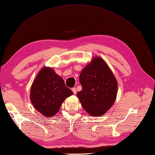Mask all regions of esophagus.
<instances>
[{"label":"esophagus","mask_w":155,"mask_h":155,"mask_svg":"<svg viewBox=\"0 0 155 155\" xmlns=\"http://www.w3.org/2000/svg\"><path fill=\"white\" fill-rule=\"evenodd\" d=\"M71 91H73L74 94H76V93H77L76 88H75V87H73L72 89H71Z\"/></svg>","instance_id":"esophagus-1"}]
</instances>
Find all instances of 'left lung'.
<instances>
[{"instance_id":"1","label":"left lung","mask_w":155,"mask_h":155,"mask_svg":"<svg viewBox=\"0 0 155 155\" xmlns=\"http://www.w3.org/2000/svg\"><path fill=\"white\" fill-rule=\"evenodd\" d=\"M82 90L77 93L84 108L91 116H102L114 104L118 91L116 78L104 60L97 57L82 70Z\"/></svg>"}]
</instances>
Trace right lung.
Instances as JSON below:
<instances>
[{
	"instance_id": "right-lung-1",
	"label": "right lung",
	"mask_w": 155,
	"mask_h": 155,
	"mask_svg": "<svg viewBox=\"0 0 155 155\" xmlns=\"http://www.w3.org/2000/svg\"><path fill=\"white\" fill-rule=\"evenodd\" d=\"M72 94L61 77L51 68H44L33 83L30 99L37 110L49 118L58 112L62 102Z\"/></svg>"
}]
</instances>
